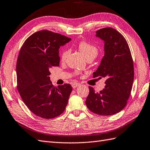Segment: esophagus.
Returning a JSON list of instances; mask_svg holds the SVG:
<instances>
[{
  "instance_id": "obj_1",
  "label": "esophagus",
  "mask_w": 150,
  "mask_h": 150,
  "mask_svg": "<svg viewBox=\"0 0 150 150\" xmlns=\"http://www.w3.org/2000/svg\"><path fill=\"white\" fill-rule=\"evenodd\" d=\"M79 86H80V84L78 83H74L72 84V87L74 88L78 87Z\"/></svg>"
}]
</instances>
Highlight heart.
Segmentation results:
<instances>
[{"label": "heart", "instance_id": "obj_1", "mask_svg": "<svg viewBox=\"0 0 150 150\" xmlns=\"http://www.w3.org/2000/svg\"><path fill=\"white\" fill-rule=\"evenodd\" d=\"M78 48L81 52L84 55L86 59L89 58H95L98 54V49L97 48L93 45L92 44L86 42L82 41L79 43ZM69 54V51L67 49L64 50L60 54V59L62 61H65L67 56Z\"/></svg>", "mask_w": 150, "mask_h": 150}]
</instances>
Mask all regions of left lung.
<instances>
[{
    "instance_id": "8db88e82",
    "label": "left lung",
    "mask_w": 150,
    "mask_h": 150,
    "mask_svg": "<svg viewBox=\"0 0 150 150\" xmlns=\"http://www.w3.org/2000/svg\"><path fill=\"white\" fill-rule=\"evenodd\" d=\"M96 36L104 41L105 54L93 78L106 79L105 88L99 93L89 86L86 100L89 110L100 115H112L127 105L134 81V65L126 40L112 28L96 31Z\"/></svg>"
}]
</instances>
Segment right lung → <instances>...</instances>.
I'll return each mask as SVG.
<instances>
[{
	"mask_svg": "<svg viewBox=\"0 0 150 150\" xmlns=\"http://www.w3.org/2000/svg\"><path fill=\"white\" fill-rule=\"evenodd\" d=\"M71 38L48 30L36 32L24 42L16 64L17 88L30 111L43 119L62 114L72 90L71 84L54 86L50 69L59 66L60 47Z\"/></svg>",
	"mask_w": 150,
	"mask_h": 150,
	"instance_id": "add662e5",
	"label": "right lung"
}]
</instances>
